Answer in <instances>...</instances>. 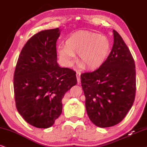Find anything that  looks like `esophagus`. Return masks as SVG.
I'll return each instance as SVG.
<instances>
[{"label": "esophagus", "instance_id": "obj_1", "mask_svg": "<svg viewBox=\"0 0 147 147\" xmlns=\"http://www.w3.org/2000/svg\"><path fill=\"white\" fill-rule=\"evenodd\" d=\"M80 75H81V73H80V72H77V78L78 83H79V82H80Z\"/></svg>", "mask_w": 147, "mask_h": 147}]
</instances>
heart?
<instances>
[{"label":"heart","instance_id":"heart-1","mask_svg":"<svg viewBox=\"0 0 147 147\" xmlns=\"http://www.w3.org/2000/svg\"><path fill=\"white\" fill-rule=\"evenodd\" d=\"M111 48L107 36L90 31H78L66 38L65 45L57 47V53L66 64H72L75 55H79L78 62L81 67L94 69L105 63Z\"/></svg>","mask_w":147,"mask_h":147}]
</instances>
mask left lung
I'll list each match as a JSON object with an SVG mask.
<instances>
[{
  "mask_svg": "<svg viewBox=\"0 0 147 147\" xmlns=\"http://www.w3.org/2000/svg\"><path fill=\"white\" fill-rule=\"evenodd\" d=\"M114 43L105 63L81 75L87 115L93 123L109 127L120 123L134 102L136 66L129 48L116 30Z\"/></svg>",
  "mask_w": 147,
  "mask_h": 147,
  "instance_id": "8db88e82",
  "label": "left lung"
}]
</instances>
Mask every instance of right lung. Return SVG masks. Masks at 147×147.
Returning <instances> with one entry per match:
<instances>
[{
	"instance_id": "1",
	"label": "right lung",
	"mask_w": 147,
	"mask_h": 147,
	"mask_svg": "<svg viewBox=\"0 0 147 147\" xmlns=\"http://www.w3.org/2000/svg\"><path fill=\"white\" fill-rule=\"evenodd\" d=\"M60 30H45L24 45L13 77L17 110L24 120L48 128L62 112V98L77 83L76 72L57 63L56 42Z\"/></svg>"
}]
</instances>
